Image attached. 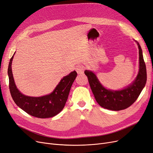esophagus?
I'll use <instances>...</instances> for the list:
<instances>
[{
    "label": "esophagus",
    "mask_w": 153,
    "mask_h": 153,
    "mask_svg": "<svg viewBox=\"0 0 153 153\" xmlns=\"http://www.w3.org/2000/svg\"><path fill=\"white\" fill-rule=\"evenodd\" d=\"M76 71L78 74H83L84 71V68L82 65H78L76 68Z\"/></svg>",
    "instance_id": "34e87169"
}]
</instances>
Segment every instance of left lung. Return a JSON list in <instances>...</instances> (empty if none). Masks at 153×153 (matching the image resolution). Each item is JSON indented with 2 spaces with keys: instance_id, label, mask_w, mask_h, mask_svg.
<instances>
[{
  "instance_id": "8db88e82",
  "label": "left lung",
  "mask_w": 153,
  "mask_h": 153,
  "mask_svg": "<svg viewBox=\"0 0 153 153\" xmlns=\"http://www.w3.org/2000/svg\"><path fill=\"white\" fill-rule=\"evenodd\" d=\"M136 42L139 48V70L135 80L127 88L119 91L107 89L99 81L94 73L91 71H84L97 102L105 109L120 111L129 108L136 101L146 83V68L142 49L138 42Z\"/></svg>"
}]
</instances>
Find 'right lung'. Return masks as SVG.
I'll return each mask as SVG.
<instances>
[{
	"mask_svg": "<svg viewBox=\"0 0 153 153\" xmlns=\"http://www.w3.org/2000/svg\"><path fill=\"white\" fill-rule=\"evenodd\" d=\"M13 57L14 55L9 62L8 76L10 94L15 103L27 114L39 118L52 117L59 114L63 109L68 100L77 72L74 71L64 77L50 94L41 97L27 96L22 94L16 87L12 71Z\"/></svg>",
	"mask_w": 153,
	"mask_h": 153,
	"instance_id": "1",
	"label": "right lung"
}]
</instances>
